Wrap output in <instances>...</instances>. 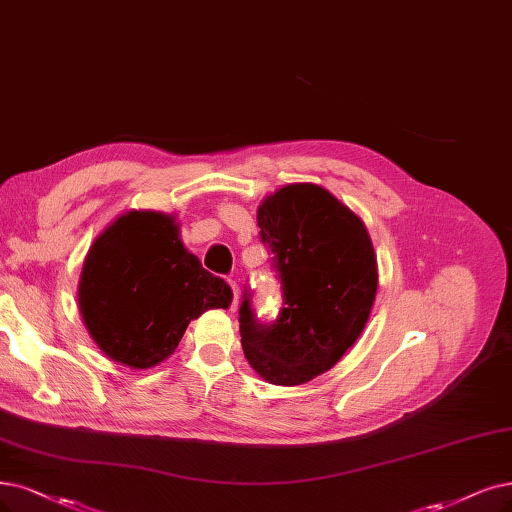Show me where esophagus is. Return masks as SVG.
Listing matches in <instances>:
<instances>
[{"instance_id": "obj_1", "label": "esophagus", "mask_w": 512, "mask_h": 512, "mask_svg": "<svg viewBox=\"0 0 512 512\" xmlns=\"http://www.w3.org/2000/svg\"><path fill=\"white\" fill-rule=\"evenodd\" d=\"M227 285H230V289H232V308H236V304H238V293H240V289H238V285L234 280H227Z\"/></svg>"}]
</instances>
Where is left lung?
I'll return each mask as SVG.
<instances>
[{
    "label": "left lung",
    "instance_id": "1",
    "mask_svg": "<svg viewBox=\"0 0 512 512\" xmlns=\"http://www.w3.org/2000/svg\"><path fill=\"white\" fill-rule=\"evenodd\" d=\"M272 253L282 308L263 323L244 287L238 308L246 361L278 386L329 371L361 335L377 291V263L365 223L314 183L280 187L257 211Z\"/></svg>",
    "mask_w": 512,
    "mask_h": 512
}]
</instances>
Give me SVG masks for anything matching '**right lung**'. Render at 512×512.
<instances>
[{"mask_svg": "<svg viewBox=\"0 0 512 512\" xmlns=\"http://www.w3.org/2000/svg\"><path fill=\"white\" fill-rule=\"evenodd\" d=\"M225 280L179 240L175 219L132 211L94 240L80 280V310L113 361L149 369L175 352L189 320L230 308Z\"/></svg>", "mask_w": 512, "mask_h": 512, "instance_id": "1", "label": "right lung"}]
</instances>
